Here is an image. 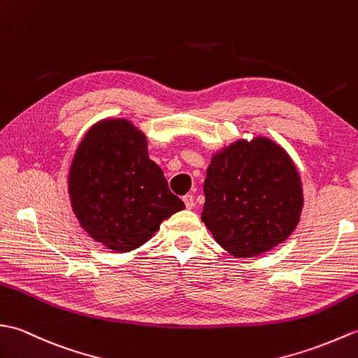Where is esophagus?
I'll return each instance as SVG.
<instances>
[{"mask_svg":"<svg viewBox=\"0 0 358 358\" xmlns=\"http://www.w3.org/2000/svg\"><path fill=\"white\" fill-rule=\"evenodd\" d=\"M182 201H184V203H185L188 210H192L194 206V196L193 194H185L184 197H182Z\"/></svg>","mask_w":358,"mask_h":358,"instance_id":"34e87169","label":"esophagus"}]
</instances>
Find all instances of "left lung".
<instances>
[{"label":"left lung","mask_w":358,"mask_h":358,"mask_svg":"<svg viewBox=\"0 0 358 358\" xmlns=\"http://www.w3.org/2000/svg\"><path fill=\"white\" fill-rule=\"evenodd\" d=\"M203 193L202 222L234 257H256L287 241L303 208L296 165L264 136L214 153Z\"/></svg>","instance_id":"8db88e82"}]
</instances>
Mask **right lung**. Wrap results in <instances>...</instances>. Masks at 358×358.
Segmentation results:
<instances>
[{
    "label": "right lung",
    "instance_id": "right-lung-1",
    "mask_svg": "<svg viewBox=\"0 0 358 358\" xmlns=\"http://www.w3.org/2000/svg\"><path fill=\"white\" fill-rule=\"evenodd\" d=\"M69 196L84 231L116 252L139 248L185 208L148 157L147 136L127 119H104L85 133L69 170Z\"/></svg>",
    "mask_w": 358,
    "mask_h": 358
}]
</instances>
